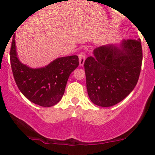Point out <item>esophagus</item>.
I'll list each match as a JSON object with an SVG mask.
<instances>
[{"instance_id": "34e87169", "label": "esophagus", "mask_w": 155, "mask_h": 155, "mask_svg": "<svg viewBox=\"0 0 155 155\" xmlns=\"http://www.w3.org/2000/svg\"><path fill=\"white\" fill-rule=\"evenodd\" d=\"M79 65L80 66H83L84 63L85 59H86V56H85L84 53L81 52L79 54Z\"/></svg>"}]
</instances>
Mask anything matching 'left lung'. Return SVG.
<instances>
[{
  "label": "left lung",
  "mask_w": 155,
  "mask_h": 155,
  "mask_svg": "<svg viewBox=\"0 0 155 155\" xmlns=\"http://www.w3.org/2000/svg\"><path fill=\"white\" fill-rule=\"evenodd\" d=\"M84 62L87 90L90 101L101 107L114 106L133 91L142 63L140 39L95 48Z\"/></svg>",
  "instance_id": "left-lung-1"
}]
</instances>
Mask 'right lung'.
Returning a JSON list of instances; mask_svg holds the SVG:
<instances>
[{
	"instance_id": "obj_1",
	"label": "right lung",
	"mask_w": 155,
	"mask_h": 155,
	"mask_svg": "<svg viewBox=\"0 0 155 155\" xmlns=\"http://www.w3.org/2000/svg\"><path fill=\"white\" fill-rule=\"evenodd\" d=\"M10 60L15 82L20 92L33 104L50 107L61 100L69 76L79 65L76 55L57 58L45 67L32 68L17 57L15 35L12 38Z\"/></svg>"
}]
</instances>
